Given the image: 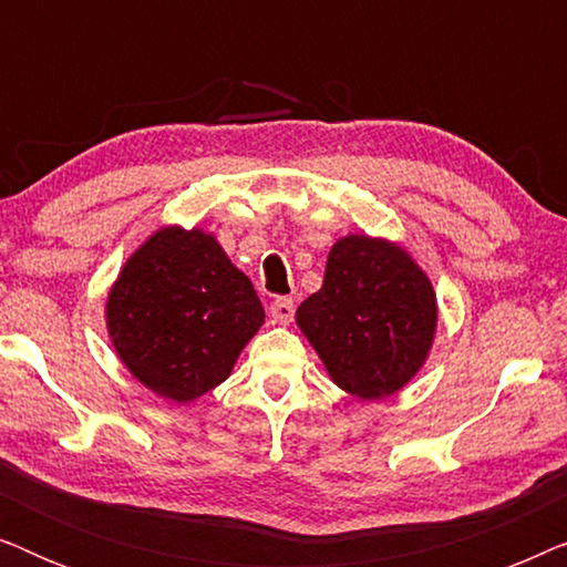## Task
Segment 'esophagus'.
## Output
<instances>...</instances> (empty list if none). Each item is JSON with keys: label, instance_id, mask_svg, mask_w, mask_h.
<instances>
[{"label": "esophagus", "instance_id": "34e87169", "mask_svg": "<svg viewBox=\"0 0 567 567\" xmlns=\"http://www.w3.org/2000/svg\"><path fill=\"white\" fill-rule=\"evenodd\" d=\"M268 312H270V317H274V322L289 324L293 320V301L289 297H278L270 301Z\"/></svg>", "mask_w": 567, "mask_h": 567}]
</instances>
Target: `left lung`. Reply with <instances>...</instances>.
I'll return each instance as SVG.
<instances>
[{
    "label": "left lung",
    "instance_id": "1",
    "mask_svg": "<svg viewBox=\"0 0 567 567\" xmlns=\"http://www.w3.org/2000/svg\"><path fill=\"white\" fill-rule=\"evenodd\" d=\"M436 293L402 247L367 235L332 245L322 289L297 322L340 390L382 400L423 367L436 332Z\"/></svg>",
    "mask_w": 567,
    "mask_h": 567
}]
</instances>
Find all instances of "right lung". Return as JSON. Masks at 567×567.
<instances>
[{
	"label": "right lung",
	"mask_w": 567,
	"mask_h": 567,
	"mask_svg": "<svg viewBox=\"0 0 567 567\" xmlns=\"http://www.w3.org/2000/svg\"><path fill=\"white\" fill-rule=\"evenodd\" d=\"M105 317L131 374L159 398L190 402L231 374L266 312L212 235L165 227L123 266Z\"/></svg>",
	"instance_id": "add662e5"
}]
</instances>
